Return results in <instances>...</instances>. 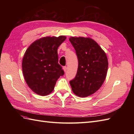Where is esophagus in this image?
I'll use <instances>...</instances> for the list:
<instances>
[{"instance_id": "34e87169", "label": "esophagus", "mask_w": 134, "mask_h": 134, "mask_svg": "<svg viewBox=\"0 0 134 134\" xmlns=\"http://www.w3.org/2000/svg\"><path fill=\"white\" fill-rule=\"evenodd\" d=\"M63 70H64V71H65V72H66V70H67V67L66 66H63Z\"/></svg>"}]
</instances>
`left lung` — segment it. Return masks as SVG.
<instances>
[{"label":"left lung","instance_id":"1","mask_svg":"<svg viewBox=\"0 0 134 134\" xmlns=\"http://www.w3.org/2000/svg\"><path fill=\"white\" fill-rule=\"evenodd\" d=\"M75 50L78 68L75 78L70 81L72 92L80 97H86L98 91L106 79L108 59L104 51L90 38H69Z\"/></svg>","mask_w":134,"mask_h":134}]
</instances>
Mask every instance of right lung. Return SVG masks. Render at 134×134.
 Returning a JSON list of instances; mask_svg holds the SVG:
<instances>
[{
	"label": "right lung",
	"mask_w": 134,
	"mask_h": 134,
	"mask_svg": "<svg viewBox=\"0 0 134 134\" xmlns=\"http://www.w3.org/2000/svg\"><path fill=\"white\" fill-rule=\"evenodd\" d=\"M66 38L64 36L41 38L32 43L24 55V78L28 86L38 95L49 94L59 77L64 74L58 63V48Z\"/></svg>",
	"instance_id": "add662e5"
}]
</instances>
